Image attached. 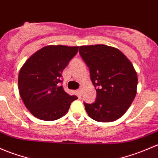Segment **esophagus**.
Returning <instances> with one entry per match:
<instances>
[{"label": "esophagus", "instance_id": "esophagus-1", "mask_svg": "<svg viewBox=\"0 0 158 158\" xmlns=\"http://www.w3.org/2000/svg\"><path fill=\"white\" fill-rule=\"evenodd\" d=\"M78 93L79 94H81V93H82V91H83V87H80V88L78 89Z\"/></svg>", "mask_w": 158, "mask_h": 158}]
</instances>
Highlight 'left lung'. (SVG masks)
<instances>
[{"mask_svg":"<svg viewBox=\"0 0 158 158\" xmlns=\"http://www.w3.org/2000/svg\"><path fill=\"white\" fill-rule=\"evenodd\" d=\"M79 53L97 87L95 102L84 103L87 114L100 123L119 118L137 93L138 76L132 64L118 48L106 45H82Z\"/></svg>","mask_w":158,"mask_h":158,"instance_id":"obj_1","label":"left lung"}]
</instances>
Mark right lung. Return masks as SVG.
Segmentation results:
<instances>
[{
    "label": "right lung",
    "instance_id": "add662e5",
    "mask_svg": "<svg viewBox=\"0 0 158 158\" xmlns=\"http://www.w3.org/2000/svg\"><path fill=\"white\" fill-rule=\"evenodd\" d=\"M78 46L48 45L27 59L19 72L18 88L21 99L36 118L52 121L68 113L77 96L68 94L60 86L62 71Z\"/></svg>",
    "mask_w": 158,
    "mask_h": 158
}]
</instances>
